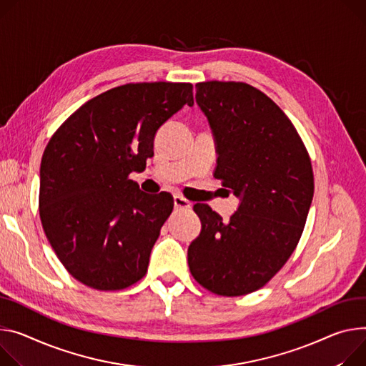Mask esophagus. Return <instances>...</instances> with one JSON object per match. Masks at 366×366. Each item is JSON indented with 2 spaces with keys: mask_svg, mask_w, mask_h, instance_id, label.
Segmentation results:
<instances>
[{
  "mask_svg": "<svg viewBox=\"0 0 366 366\" xmlns=\"http://www.w3.org/2000/svg\"><path fill=\"white\" fill-rule=\"evenodd\" d=\"M174 206L175 209H191V203L182 195H174Z\"/></svg>",
  "mask_w": 366,
  "mask_h": 366,
  "instance_id": "obj_1",
  "label": "esophagus"
}]
</instances>
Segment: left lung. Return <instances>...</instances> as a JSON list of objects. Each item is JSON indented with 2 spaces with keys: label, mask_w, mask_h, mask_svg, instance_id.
<instances>
[{
  "label": "left lung",
  "mask_w": 366,
  "mask_h": 366,
  "mask_svg": "<svg viewBox=\"0 0 366 366\" xmlns=\"http://www.w3.org/2000/svg\"><path fill=\"white\" fill-rule=\"evenodd\" d=\"M216 143L214 177L239 198L229 222L195 204L202 232L188 247L194 279L223 296L267 283L295 251L314 197L308 152L285 112L247 83L195 84Z\"/></svg>",
  "instance_id": "8db88e82"
}]
</instances>
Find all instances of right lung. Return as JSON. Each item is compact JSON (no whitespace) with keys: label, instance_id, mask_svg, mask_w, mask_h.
Segmentation results:
<instances>
[{"label":"right lung","instance_id":"obj_1","mask_svg":"<svg viewBox=\"0 0 366 366\" xmlns=\"http://www.w3.org/2000/svg\"><path fill=\"white\" fill-rule=\"evenodd\" d=\"M192 107L189 83L124 84L80 107L51 137L41 162L39 213L69 273L97 290L139 282L174 209L128 179L153 156L157 129Z\"/></svg>","mask_w":366,"mask_h":366}]
</instances>
